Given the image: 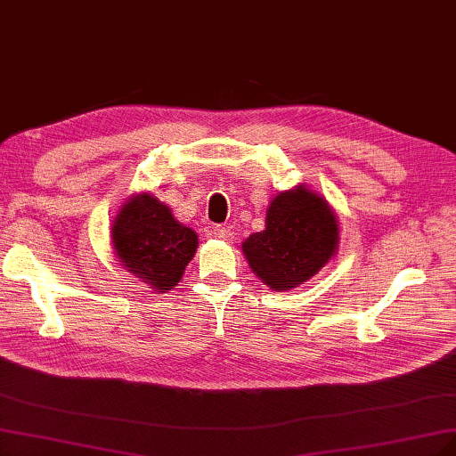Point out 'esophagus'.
Returning <instances> with one entry per match:
<instances>
[{"mask_svg":"<svg viewBox=\"0 0 456 456\" xmlns=\"http://www.w3.org/2000/svg\"><path fill=\"white\" fill-rule=\"evenodd\" d=\"M212 237H216V239H219V240H229L232 234H231V231L227 229V227H222V225H216V227H212Z\"/></svg>","mask_w":456,"mask_h":456,"instance_id":"34e87169","label":"esophagus"}]
</instances>
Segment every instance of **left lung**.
<instances>
[{
	"instance_id": "obj_1",
	"label": "left lung",
	"mask_w": 456,
	"mask_h": 456,
	"mask_svg": "<svg viewBox=\"0 0 456 456\" xmlns=\"http://www.w3.org/2000/svg\"><path fill=\"white\" fill-rule=\"evenodd\" d=\"M338 225L327 202L306 188L274 197L265 231L249 234L244 256L271 289L288 291L310 280L330 261Z\"/></svg>"
}]
</instances>
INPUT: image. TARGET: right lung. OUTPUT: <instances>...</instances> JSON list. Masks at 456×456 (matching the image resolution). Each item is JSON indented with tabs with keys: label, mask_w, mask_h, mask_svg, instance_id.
<instances>
[{
	"label": "right lung",
	"mask_w": 456,
	"mask_h": 456,
	"mask_svg": "<svg viewBox=\"0 0 456 456\" xmlns=\"http://www.w3.org/2000/svg\"><path fill=\"white\" fill-rule=\"evenodd\" d=\"M116 256L156 291L178 285L197 249L195 231L180 225L154 195L133 197L112 225Z\"/></svg>",
	"instance_id": "right-lung-1"
}]
</instances>
